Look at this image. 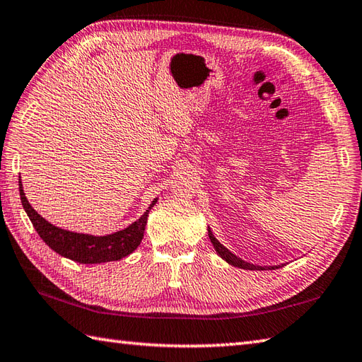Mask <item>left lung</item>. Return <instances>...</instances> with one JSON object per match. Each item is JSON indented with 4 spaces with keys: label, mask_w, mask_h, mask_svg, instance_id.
Returning a JSON list of instances; mask_svg holds the SVG:
<instances>
[{
    "label": "left lung",
    "mask_w": 362,
    "mask_h": 362,
    "mask_svg": "<svg viewBox=\"0 0 362 362\" xmlns=\"http://www.w3.org/2000/svg\"><path fill=\"white\" fill-rule=\"evenodd\" d=\"M209 238H210L211 245H214V247L216 250V252H218L219 256H221L226 262H228V264H230V265H233V267H238V268H243V270H265V268L256 267V265H252V264H247V262H245V260H242V259H238L237 256H233V254L228 250V247H224L221 243L218 242V240L214 237V233H211L210 229H209ZM274 268H276V267H272L270 270H274Z\"/></svg>",
    "instance_id": "obj_1"
}]
</instances>
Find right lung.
Here are the masks:
<instances>
[{
    "instance_id": "1",
    "label": "right lung",
    "mask_w": 362,
    "mask_h": 362,
    "mask_svg": "<svg viewBox=\"0 0 362 362\" xmlns=\"http://www.w3.org/2000/svg\"><path fill=\"white\" fill-rule=\"evenodd\" d=\"M18 189L21 205H23L26 215L30 216L34 229L37 230L40 238L44 240L54 252H58L62 257H67L70 260L80 262V264H102V262L120 260L125 256H129L130 252L136 250L141 240H143L148 210H151L152 205L157 202V199H155L146 214L127 229L111 233V235L94 237L86 235V233L69 232L49 224L47 219L42 218L37 211L31 207L30 202H28L20 180Z\"/></svg>"
}]
</instances>
